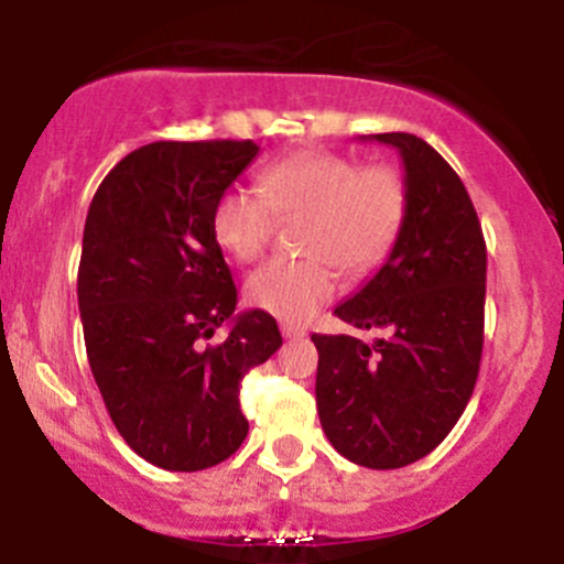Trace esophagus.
Instances as JSON below:
<instances>
[{
	"label": "esophagus",
	"instance_id": "esophagus-1",
	"mask_svg": "<svg viewBox=\"0 0 564 564\" xmlns=\"http://www.w3.org/2000/svg\"><path fill=\"white\" fill-rule=\"evenodd\" d=\"M281 333H283V338H286V340H300V338H305V333H308V329H305L303 324L283 322L281 324Z\"/></svg>",
	"mask_w": 564,
	"mask_h": 564
}]
</instances>
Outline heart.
<instances>
[{"mask_svg": "<svg viewBox=\"0 0 564 564\" xmlns=\"http://www.w3.org/2000/svg\"><path fill=\"white\" fill-rule=\"evenodd\" d=\"M406 182L390 166H360L346 155L303 150L259 174V193L229 187L213 207V237L231 259L253 261L270 246L275 218H303L305 259L267 261L246 283L253 308L305 322L329 303L344 275H368L388 259L406 220Z\"/></svg>", "mask_w": 564, "mask_h": 564, "instance_id": "heart-1", "label": "heart"}]
</instances>
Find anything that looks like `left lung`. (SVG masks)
Here are the masks:
<instances>
[{
	"label": "left lung",
	"mask_w": 564,
	"mask_h": 564,
	"mask_svg": "<svg viewBox=\"0 0 564 564\" xmlns=\"http://www.w3.org/2000/svg\"><path fill=\"white\" fill-rule=\"evenodd\" d=\"M362 139L395 147L406 220L377 275L335 308L340 322L384 333L311 335L316 409L329 445L368 469L429 456L469 403L482 355L486 240L451 163L412 133Z\"/></svg>",
	"instance_id": "left-lung-1"
}]
</instances>
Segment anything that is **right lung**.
I'll return each mask as SVG.
<instances>
[{"label":"right lung","instance_id":"obj_1","mask_svg":"<svg viewBox=\"0 0 564 564\" xmlns=\"http://www.w3.org/2000/svg\"><path fill=\"white\" fill-rule=\"evenodd\" d=\"M253 141H155L100 182L84 224L78 311L113 425L150 464L198 471L248 436L240 382L283 344L275 318L237 308L213 207ZM224 321V345L203 346Z\"/></svg>","mask_w":564,"mask_h":564}]
</instances>
